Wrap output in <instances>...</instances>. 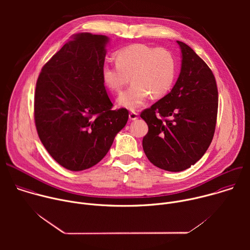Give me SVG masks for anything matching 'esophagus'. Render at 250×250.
<instances>
[{"label":"esophagus","instance_id":"34e87169","mask_svg":"<svg viewBox=\"0 0 250 250\" xmlns=\"http://www.w3.org/2000/svg\"><path fill=\"white\" fill-rule=\"evenodd\" d=\"M128 117H129V120H130V121H135V120L138 119V114H137V113H134V112H131V113H129Z\"/></svg>","mask_w":250,"mask_h":250}]
</instances>
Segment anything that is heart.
<instances>
[{
    "label": "heart",
    "instance_id": "1",
    "mask_svg": "<svg viewBox=\"0 0 250 250\" xmlns=\"http://www.w3.org/2000/svg\"><path fill=\"white\" fill-rule=\"evenodd\" d=\"M176 73V62L165 48L132 44L118 51L116 65L104 64L102 79L114 93L122 91L130 77L131 85L124 91L118 103L130 111L138 110L148 97L158 98L171 88Z\"/></svg>",
    "mask_w": 250,
    "mask_h": 250
}]
</instances>
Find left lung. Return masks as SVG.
I'll return each mask as SVG.
<instances>
[{"mask_svg": "<svg viewBox=\"0 0 250 250\" xmlns=\"http://www.w3.org/2000/svg\"><path fill=\"white\" fill-rule=\"evenodd\" d=\"M181 49V70L171 92L140 114L148 125L142 147L156 167L180 172L200 160L213 137L218 114L215 76L205 61L186 43ZM170 116L171 120L159 118Z\"/></svg>", "mask_w": 250, "mask_h": 250, "instance_id": "obj_1", "label": "left lung"}]
</instances>
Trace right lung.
<instances>
[{
	"label": "right lung",
	"instance_id": "add662e5",
	"mask_svg": "<svg viewBox=\"0 0 250 250\" xmlns=\"http://www.w3.org/2000/svg\"><path fill=\"white\" fill-rule=\"evenodd\" d=\"M110 39L80 32L42 67L34 93L39 136L52 158L71 171L100 162L128 120L113 111L102 67Z\"/></svg>",
	"mask_w": 250,
	"mask_h": 250
}]
</instances>
